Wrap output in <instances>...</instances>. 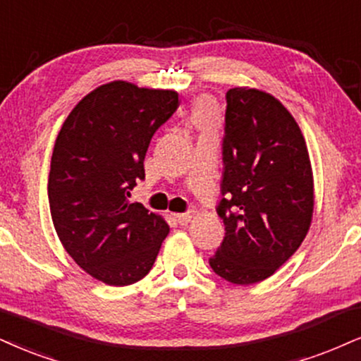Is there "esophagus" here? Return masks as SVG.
<instances>
[{
	"instance_id": "1",
	"label": "esophagus",
	"mask_w": 361,
	"mask_h": 361,
	"mask_svg": "<svg viewBox=\"0 0 361 361\" xmlns=\"http://www.w3.org/2000/svg\"><path fill=\"white\" fill-rule=\"evenodd\" d=\"M173 217H176V221L179 222L180 226H185L190 219H192V216H190L189 212H180V214H173Z\"/></svg>"
}]
</instances>
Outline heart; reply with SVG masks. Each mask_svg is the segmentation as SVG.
<instances>
[{
	"label": "heart",
	"instance_id": "1",
	"mask_svg": "<svg viewBox=\"0 0 361 361\" xmlns=\"http://www.w3.org/2000/svg\"><path fill=\"white\" fill-rule=\"evenodd\" d=\"M214 120H216V110H214V105H212V102L201 100L197 105H195L194 122L197 123L199 127L209 128V126H212Z\"/></svg>",
	"mask_w": 361,
	"mask_h": 361
}]
</instances>
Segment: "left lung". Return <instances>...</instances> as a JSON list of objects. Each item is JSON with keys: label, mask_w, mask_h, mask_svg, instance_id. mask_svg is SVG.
I'll list each match as a JSON object with an SVG mask.
<instances>
[{"label": "left lung", "mask_w": 361, "mask_h": 361, "mask_svg": "<svg viewBox=\"0 0 361 361\" xmlns=\"http://www.w3.org/2000/svg\"><path fill=\"white\" fill-rule=\"evenodd\" d=\"M224 172L216 211L224 239L209 264L233 284L269 278L301 246L313 216V172L296 120L256 88L226 93Z\"/></svg>", "instance_id": "obj_1"}]
</instances>
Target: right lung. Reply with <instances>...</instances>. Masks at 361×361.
Wrapping results in <instances>:
<instances>
[{"label":"right lung","mask_w":361,"mask_h":361,"mask_svg":"<svg viewBox=\"0 0 361 361\" xmlns=\"http://www.w3.org/2000/svg\"><path fill=\"white\" fill-rule=\"evenodd\" d=\"M179 106L173 90L112 82L88 93L58 133L48 201L58 238L73 261L110 286L137 283L152 269L169 226L128 202L157 128Z\"/></svg>","instance_id":"right-lung-1"}]
</instances>
